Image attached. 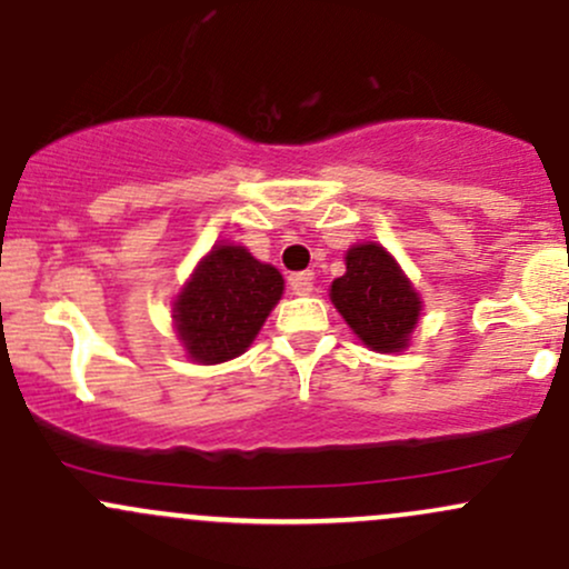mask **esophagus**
Masks as SVG:
<instances>
[{"label":"esophagus","instance_id":"34e87169","mask_svg":"<svg viewBox=\"0 0 569 569\" xmlns=\"http://www.w3.org/2000/svg\"><path fill=\"white\" fill-rule=\"evenodd\" d=\"M289 289L295 291V295H311V291H313V272H311V269H308V272L291 274Z\"/></svg>","mask_w":569,"mask_h":569}]
</instances>
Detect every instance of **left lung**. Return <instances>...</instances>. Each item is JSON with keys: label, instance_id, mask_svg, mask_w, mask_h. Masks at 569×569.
<instances>
[{"label": "left lung", "instance_id": "obj_1", "mask_svg": "<svg viewBox=\"0 0 569 569\" xmlns=\"http://www.w3.org/2000/svg\"><path fill=\"white\" fill-rule=\"evenodd\" d=\"M330 300L375 352H401L421 317L418 291L391 252L375 242L347 250V272L332 280Z\"/></svg>", "mask_w": 569, "mask_h": 569}]
</instances>
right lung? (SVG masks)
I'll return each mask as SVG.
<instances>
[{"mask_svg": "<svg viewBox=\"0 0 569 569\" xmlns=\"http://www.w3.org/2000/svg\"><path fill=\"white\" fill-rule=\"evenodd\" d=\"M283 295V274L242 244H214L173 302L178 338L194 363H226L250 347Z\"/></svg>", "mask_w": 569, "mask_h": 569, "instance_id": "add662e5", "label": "right lung"}]
</instances>
